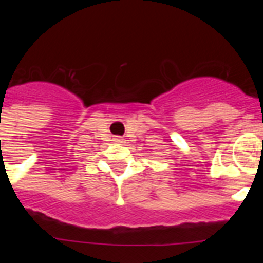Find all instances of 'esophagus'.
Segmentation results:
<instances>
[{
    "mask_svg": "<svg viewBox=\"0 0 263 263\" xmlns=\"http://www.w3.org/2000/svg\"><path fill=\"white\" fill-rule=\"evenodd\" d=\"M113 141H115V142H118V143H121V142H122V138H121V137H116V138L113 139Z\"/></svg>",
    "mask_w": 263,
    "mask_h": 263,
    "instance_id": "1",
    "label": "esophagus"
}]
</instances>
